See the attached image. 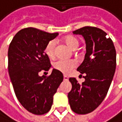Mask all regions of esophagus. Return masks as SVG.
<instances>
[{
	"mask_svg": "<svg viewBox=\"0 0 122 122\" xmlns=\"http://www.w3.org/2000/svg\"><path fill=\"white\" fill-rule=\"evenodd\" d=\"M64 81H68V77L64 75Z\"/></svg>",
	"mask_w": 122,
	"mask_h": 122,
	"instance_id": "obj_1",
	"label": "esophagus"
}]
</instances>
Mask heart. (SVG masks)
Returning a JSON list of instances; mask_svg holds the SVG:
<instances>
[{
  "mask_svg": "<svg viewBox=\"0 0 122 122\" xmlns=\"http://www.w3.org/2000/svg\"><path fill=\"white\" fill-rule=\"evenodd\" d=\"M65 44L68 46L70 49L76 50L79 45L78 40L73 36H66L63 39ZM55 42L53 41L47 43L44 48L45 55L49 58H53L55 57ZM76 65V61L74 60H58L53 64V67L56 70L61 72L63 73H69Z\"/></svg>",
  "mask_w": 122,
  "mask_h": 122,
  "instance_id": "heart-1",
  "label": "heart"
}]
</instances>
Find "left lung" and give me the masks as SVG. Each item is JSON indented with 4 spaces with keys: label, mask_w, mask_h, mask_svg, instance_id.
<instances>
[{
    "label": "left lung",
    "mask_w": 122,
    "mask_h": 122,
    "mask_svg": "<svg viewBox=\"0 0 122 122\" xmlns=\"http://www.w3.org/2000/svg\"><path fill=\"white\" fill-rule=\"evenodd\" d=\"M81 35L86 42L84 61L77 70L84 74L82 84L70 78L72 90L68 93L70 107L77 114H87L96 110L107 96L116 71V53L113 41L107 33L94 26L73 31Z\"/></svg>",
    "instance_id": "obj_1"
}]
</instances>
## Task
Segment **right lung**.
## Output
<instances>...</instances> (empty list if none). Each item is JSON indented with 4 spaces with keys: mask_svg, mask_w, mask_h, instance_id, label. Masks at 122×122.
I'll return each instance as SVG.
<instances>
[{
    "mask_svg": "<svg viewBox=\"0 0 122 122\" xmlns=\"http://www.w3.org/2000/svg\"><path fill=\"white\" fill-rule=\"evenodd\" d=\"M58 35L28 27L17 32L9 46L8 70L15 96L22 106L36 115L50 111L64 79L62 72L56 69L48 76H39L41 70L50 69L44 48Z\"/></svg>",
    "mask_w": 122,
    "mask_h": 122,
    "instance_id": "right-lung-1",
    "label": "right lung"
}]
</instances>
